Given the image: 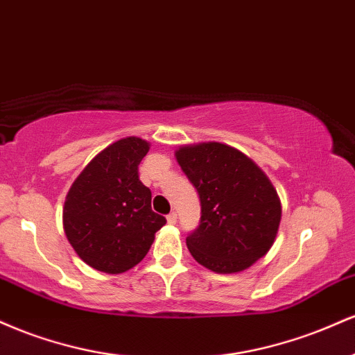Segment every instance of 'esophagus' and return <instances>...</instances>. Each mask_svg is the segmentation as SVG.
<instances>
[{
	"label": "esophagus",
	"instance_id": "34e87169",
	"mask_svg": "<svg viewBox=\"0 0 355 355\" xmlns=\"http://www.w3.org/2000/svg\"><path fill=\"white\" fill-rule=\"evenodd\" d=\"M166 222H168L170 225H175V223H177V214H175V211H172V214L166 215Z\"/></svg>",
	"mask_w": 355,
	"mask_h": 355
}]
</instances>
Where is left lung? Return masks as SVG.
I'll use <instances>...</instances> for the list:
<instances>
[{
    "mask_svg": "<svg viewBox=\"0 0 355 355\" xmlns=\"http://www.w3.org/2000/svg\"><path fill=\"white\" fill-rule=\"evenodd\" d=\"M175 158L200 195V225L187 237L191 257L217 274L247 270L274 245L282 205L259 165L218 141L182 145Z\"/></svg>",
    "mask_w": 355,
    "mask_h": 355,
    "instance_id": "8db88e82",
    "label": "left lung"
}]
</instances>
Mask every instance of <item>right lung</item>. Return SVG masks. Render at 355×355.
I'll return each instance as SVG.
<instances>
[{
  "label": "right lung",
  "mask_w": 355,
  "mask_h": 355,
  "mask_svg": "<svg viewBox=\"0 0 355 355\" xmlns=\"http://www.w3.org/2000/svg\"><path fill=\"white\" fill-rule=\"evenodd\" d=\"M144 138L113 141L93 157L64 198L63 229L76 255L105 274H123L144 260L166 220L152 210V191L138 178L148 153Z\"/></svg>",
  "instance_id": "add662e5"
}]
</instances>
